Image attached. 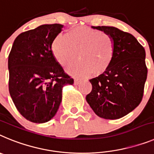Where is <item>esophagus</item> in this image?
I'll list each match as a JSON object with an SVG mask.
<instances>
[{
    "instance_id": "34e87169",
    "label": "esophagus",
    "mask_w": 154,
    "mask_h": 154,
    "mask_svg": "<svg viewBox=\"0 0 154 154\" xmlns=\"http://www.w3.org/2000/svg\"><path fill=\"white\" fill-rule=\"evenodd\" d=\"M81 81V80L80 78H75L74 79V85H78V84H80Z\"/></svg>"
}]
</instances>
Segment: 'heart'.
<instances>
[{
    "label": "heart",
    "mask_w": 154,
    "mask_h": 154,
    "mask_svg": "<svg viewBox=\"0 0 154 154\" xmlns=\"http://www.w3.org/2000/svg\"><path fill=\"white\" fill-rule=\"evenodd\" d=\"M54 57L69 73L77 76H98L110 68L116 55V42L112 35L85 26L70 29L65 36L59 35L52 45Z\"/></svg>",
    "instance_id": "heart-1"
}]
</instances>
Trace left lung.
<instances>
[{
  "mask_svg": "<svg viewBox=\"0 0 154 154\" xmlns=\"http://www.w3.org/2000/svg\"><path fill=\"white\" fill-rule=\"evenodd\" d=\"M113 37L114 60L105 73L90 80L92 90L86 100L96 115L118 119L129 114L141 102L147 77L146 52L130 33L112 26H92Z\"/></svg>",
  "mask_w": 154,
  "mask_h": 154,
  "instance_id": "8db88e82",
  "label": "left lung"
}]
</instances>
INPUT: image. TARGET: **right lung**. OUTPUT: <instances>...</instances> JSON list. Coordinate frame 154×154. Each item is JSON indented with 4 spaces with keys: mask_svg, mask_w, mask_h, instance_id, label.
<instances>
[{
    "mask_svg": "<svg viewBox=\"0 0 154 154\" xmlns=\"http://www.w3.org/2000/svg\"><path fill=\"white\" fill-rule=\"evenodd\" d=\"M60 24L40 25L18 35L8 56L9 92L20 114L35 123L53 119L62 101V88L73 85L52 51Z\"/></svg>",
    "mask_w": 154,
    "mask_h": 154,
    "instance_id": "1",
    "label": "right lung"
}]
</instances>
